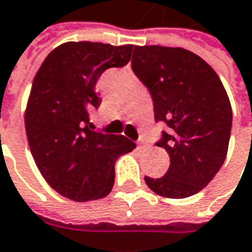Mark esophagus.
Segmentation results:
<instances>
[{
	"label": "esophagus",
	"mask_w": 252,
	"mask_h": 252,
	"mask_svg": "<svg viewBox=\"0 0 252 252\" xmlns=\"http://www.w3.org/2000/svg\"><path fill=\"white\" fill-rule=\"evenodd\" d=\"M146 145H147V143H146L145 139H140V140H139V146H142V147H143V146Z\"/></svg>",
	"instance_id": "1"
}]
</instances>
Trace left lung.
Instances as JSON below:
<instances>
[{"instance_id": "8db88e82", "label": "left lung", "mask_w": 252, "mask_h": 252, "mask_svg": "<svg viewBox=\"0 0 252 252\" xmlns=\"http://www.w3.org/2000/svg\"><path fill=\"white\" fill-rule=\"evenodd\" d=\"M132 69L152 94L156 122L169 126L156 143L169 153V170L146 184L167 198L198 193L221 169L231 134L233 110L219 75L191 51L160 45L134 46Z\"/></svg>"}]
</instances>
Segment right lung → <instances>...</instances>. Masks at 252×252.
I'll use <instances>...</instances> for the list:
<instances>
[{
  "label": "right lung",
  "instance_id": "obj_1",
  "mask_svg": "<svg viewBox=\"0 0 252 252\" xmlns=\"http://www.w3.org/2000/svg\"><path fill=\"white\" fill-rule=\"evenodd\" d=\"M133 45L65 42L45 58L25 110V132L35 164L46 183L73 201L106 197L115 161L136 147L125 136L92 130L99 107L94 86L109 68L125 66Z\"/></svg>",
  "mask_w": 252,
  "mask_h": 252
}]
</instances>
